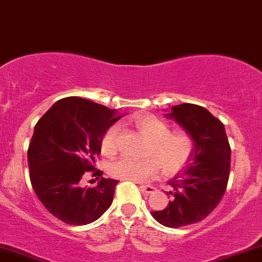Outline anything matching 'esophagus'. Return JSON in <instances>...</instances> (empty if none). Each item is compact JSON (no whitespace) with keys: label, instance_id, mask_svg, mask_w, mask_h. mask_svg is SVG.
Wrapping results in <instances>:
<instances>
[{"label":"esophagus","instance_id":"1","mask_svg":"<svg viewBox=\"0 0 262 262\" xmlns=\"http://www.w3.org/2000/svg\"><path fill=\"white\" fill-rule=\"evenodd\" d=\"M140 190H141L142 192L147 193V195H151V193L156 192L157 188L154 186H150V185H142V186H140Z\"/></svg>","mask_w":262,"mask_h":262}]
</instances>
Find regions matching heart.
<instances>
[{
	"label": "heart",
	"mask_w": 262,
	"mask_h": 262,
	"mask_svg": "<svg viewBox=\"0 0 262 262\" xmlns=\"http://www.w3.org/2000/svg\"><path fill=\"white\" fill-rule=\"evenodd\" d=\"M137 128L150 140L147 155L143 160L122 157L110 166V173L116 179L143 182L164 170L173 175L188 164L195 151V140L186 131H171L170 125L154 115H142L135 119ZM120 126L112 125L101 139V151L112 156L119 150Z\"/></svg>",
	"instance_id": "1"
}]
</instances>
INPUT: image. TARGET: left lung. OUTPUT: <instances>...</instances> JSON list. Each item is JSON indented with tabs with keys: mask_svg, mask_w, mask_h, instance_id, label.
Instances as JSON below:
<instances>
[{
	"mask_svg": "<svg viewBox=\"0 0 262 262\" xmlns=\"http://www.w3.org/2000/svg\"><path fill=\"white\" fill-rule=\"evenodd\" d=\"M167 117L175 119L195 140L191 162L170 184V202L152 216L166 227L186 226L204 220L224 198L230 176L231 147L224 123L202 106L181 103ZM167 193V192H166Z\"/></svg>",
	"mask_w": 262,
	"mask_h": 262,
	"instance_id": "1",
	"label": "left lung"
}]
</instances>
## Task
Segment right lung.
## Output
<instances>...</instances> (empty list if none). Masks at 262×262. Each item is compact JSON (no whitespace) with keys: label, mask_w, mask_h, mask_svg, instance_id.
Segmentation results:
<instances>
[{"label":"right lung","mask_w":262,"mask_h":262,"mask_svg":"<svg viewBox=\"0 0 262 262\" xmlns=\"http://www.w3.org/2000/svg\"><path fill=\"white\" fill-rule=\"evenodd\" d=\"M120 117L116 110L72 96L57 101L36 123L27 150L31 185L64 224H90L111 206L117 180L101 177L97 186L82 187L81 179L86 172L102 176L94 166L101 139Z\"/></svg>","instance_id":"obj_1"}]
</instances>
